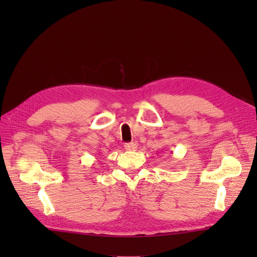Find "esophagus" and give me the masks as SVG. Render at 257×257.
<instances>
[{"instance_id": "obj_1", "label": "esophagus", "mask_w": 257, "mask_h": 257, "mask_svg": "<svg viewBox=\"0 0 257 257\" xmlns=\"http://www.w3.org/2000/svg\"><path fill=\"white\" fill-rule=\"evenodd\" d=\"M137 144L136 143H129V144H125L124 145V149L128 150V151H136L137 150Z\"/></svg>"}]
</instances>
